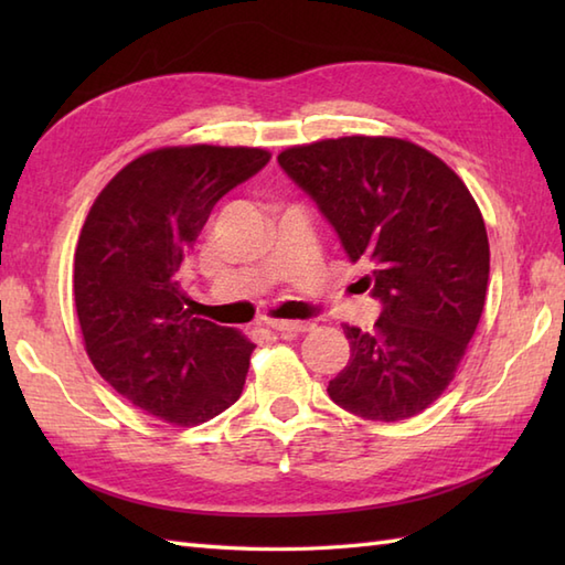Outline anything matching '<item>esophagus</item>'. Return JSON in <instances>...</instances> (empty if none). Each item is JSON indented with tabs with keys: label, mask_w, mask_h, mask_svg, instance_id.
<instances>
[{
	"label": "esophagus",
	"mask_w": 565,
	"mask_h": 565,
	"mask_svg": "<svg viewBox=\"0 0 565 565\" xmlns=\"http://www.w3.org/2000/svg\"><path fill=\"white\" fill-rule=\"evenodd\" d=\"M267 328L281 332V334H298V332L313 330V322H306V320H267Z\"/></svg>",
	"instance_id": "esophagus-1"
}]
</instances>
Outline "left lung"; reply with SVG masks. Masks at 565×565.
I'll return each mask as SVG.
<instances>
[{
    "label": "left lung",
    "mask_w": 565,
    "mask_h": 565,
    "mask_svg": "<svg viewBox=\"0 0 565 565\" xmlns=\"http://www.w3.org/2000/svg\"><path fill=\"white\" fill-rule=\"evenodd\" d=\"M281 170L316 201L364 289L374 332L344 326L352 356L330 398L379 423L423 413L449 386L483 313L490 247L471 191L437 154L401 138L350 136L296 146Z\"/></svg>",
    "instance_id": "1"
}]
</instances>
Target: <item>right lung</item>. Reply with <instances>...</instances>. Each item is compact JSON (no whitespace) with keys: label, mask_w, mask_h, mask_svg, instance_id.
I'll list each match as a JSON object with an SVG mask.
<instances>
[{"label":"right lung","mask_w":565,"mask_h":565,"mask_svg":"<svg viewBox=\"0 0 565 565\" xmlns=\"http://www.w3.org/2000/svg\"><path fill=\"white\" fill-rule=\"evenodd\" d=\"M259 148H160L126 164L89 209L75 252L84 347L109 386L172 425H201L245 386L255 344L196 318L177 271L215 203L255 177Z\"/></svg>","instance_id":"obj_1"}]
</instances>
